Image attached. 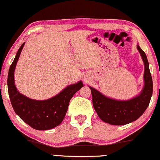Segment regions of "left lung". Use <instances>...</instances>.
Segmentation results:
<instances>
[{
    "instance_id": "obj_1",
    "label": "left lung",
    "mask_w": 160,
    "mask_h": 160,
    "mask_svg": "<svg viewBox=\"0 0 160 160\" xmlns=\"http://www.w3.org/2000/svg\"><path fill=\"white\" fill-rule=\"evenodd\" d=\"M137 49L144 62V86L141 92L132 99L115 100L105 96L97 89L89 87L92 96V104L100 119L112 125H124L135 121L149 105L153 92V82L149 65L145 52L139 45Z\"/></svg>"
}]
</instances>
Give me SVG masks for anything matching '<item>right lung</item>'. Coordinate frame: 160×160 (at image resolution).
<instances>
[{"instance_id":"right-lung-1","label":"right lung","mask_w":160,"mask_h":160,"mask_svg":"<svg viewBox=\"0 0 160 160\" xmlns=\"http://www.w3.org/2000/svg\"><path fill=\"white\" fill-rule=\"evenodd\" d=\"M25 43L17 52L8 73V91L15 113L32 128L47 130L58 126L66 114L69 102L76 92L83 87L82 81L65 87L49 99L38 100L23 95L17 90L14 83V71Z\"/></svg>"}]
</instances>
